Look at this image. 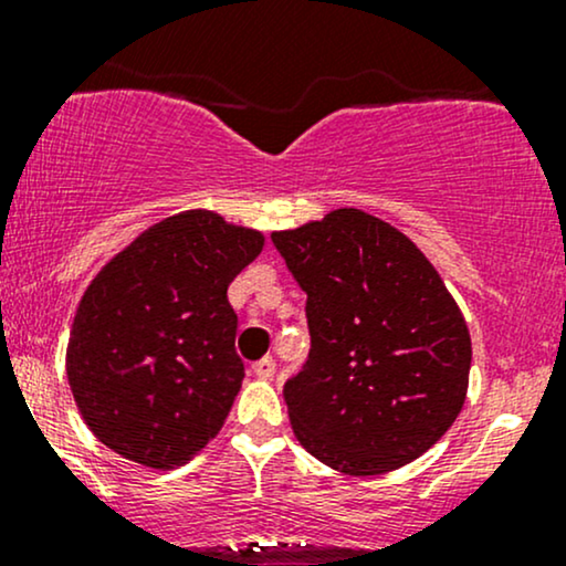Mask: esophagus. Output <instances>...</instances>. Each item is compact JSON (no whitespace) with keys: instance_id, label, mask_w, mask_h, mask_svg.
I'll list each match as a JSON object with an SVG mask.
<instances>
[{"instance_id":"esophagus-1","label":"esophagus","mask_w":566,"mask_h":566,"mask_svg":"<svg viewBox=\"0 0 566 566\" xmlns=\"http://www.w3.org/2000/svg\"><path fill=\"white\" fill-rule=\"evenodd\" d=\"M274 369H276V361L271 359V356H263L261 361H255V365H252V373H255L261 380L274 378Z\"/></svg>"}]
</instances>
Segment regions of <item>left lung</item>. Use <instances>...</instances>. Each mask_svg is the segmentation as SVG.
Returning a JSON list of instances; mask_svg holds the SVG:
<instances>
[{
    "label": "left lung",
    "mask_w": 566,
    "mask_h": 566,
    "mask_svg": "<svg viewBox=\"0 0 566 566\" xmlns=\"http://www.w3.org/2000/svg\"><path fill=\"white\" fill-rule=\"evenodd\" d=\"M271 239L308 295V361L284 382L295 439L348 476L412 463L450 431L469 391V324L439 271L356 207Z\"/></svg>",
    "instance_id": "8db88e82"
}]
</instances>
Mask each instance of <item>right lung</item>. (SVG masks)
Masks as SVG:
<instances>
[{
	"mask_svg": "<svg viewBox=\"0 0 566 566\" xmlns=\"http://www.w3.org/2000/svg\"><path fill=\"white\" fill-rule=\"evenodd\" d=\"M263 242L218 212L186 210L97 271L71 324L66 375L108 450L167 471L218 437L244 380L226 292Z\"/></svg>",
	"mask_w": 566,
	"mask_h": 566,
	"instance_id": "obj_1",
	"label": "right lung"
}]
</instances>
